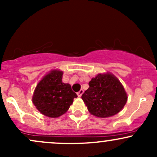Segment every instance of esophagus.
<instances>
[{
    "label": "esophagus",
    "mask_w": 157,
    "mask_h": 157,
    "mask_svg": "<svg viewBox=\"0 0 157 157\" xmlns=\"http://www.w3.org/2000/svg\"><path fill=\"white\" fill-rule=\"evenodd\" d=\"M83 90H80V91H79L78 93H77V96H78V97H80V96H81L82 95H83Z\"/></svg>",
    "instance_id": "34e87169"
}]
</instances>
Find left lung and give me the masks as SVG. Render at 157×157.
Instances as JSON below:
<instances>
[{"label":"left lung","mask_w":157,"mask_h":157,"mask_svg":"<svg viewBox=\"0 0 157 157\" xmlns=\"http://www.w3.org/2000/svg\"><path fill=\"white\" fill-rule=\"evenodd\" d=\"M81 98L88 111L99 118H108L120 112L128 100L127 93L113 74H99L92 78Z\"/></svg>","instance_id":"left-lung-1"}]
</instances>
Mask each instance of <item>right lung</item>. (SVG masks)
Here are the masks:
<instances>
[{"instance_id":"right-lung-1","label":"right lung","mask_w":157,"mask_h":157,"mask_svg":"<svg viewBox=\"0 0 157 157\" xmlns=\"http://www.w3.org/2000/svg\"><path fill=\"white\" fill-rule=\"evenodd\" d=\"M63 72L53 70L38 83L33 96L36 109L45 116L58 118L65 113L77 96L71 85L62 82Z\"/></svg>"}]
</instances>
